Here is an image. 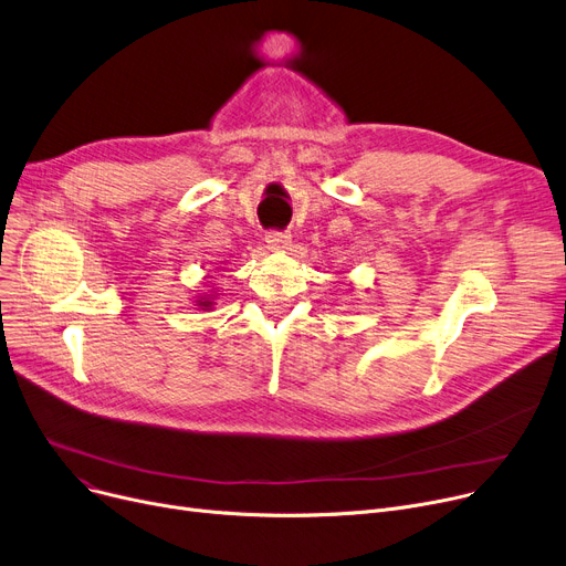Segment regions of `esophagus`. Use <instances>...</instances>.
Segmentation results:
<instances>
[{"label":"esophagus","mask_w":566,"mask_h":566,"mask_svg":"<svg viewBox=\"0 0 566 566\" xmlns=\"http://www.w3.org/2000/svg\"><path fill=\"white\" fill-rule=\"evenodd\" d=\"M266 243L271 250H284L291 243V232L286 230H269L266 232Z\"/></svg>","instance_id":"34e87169"}]
</instances>
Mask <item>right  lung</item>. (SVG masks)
<instances>
[{"label": "right lung", "instance_id": "add662e5", "mask_svg": "<svg viewBox=\"0 0 566 566\" xmlns=\"http://www.w3.org/2000/svg\"><path fill=\"white\" fill-rule=\"evenodd\" d=\"M205 307H207V303H205Z\"/></svg>", "mask_w": 566, "mask_h": 566}]
</instances>
